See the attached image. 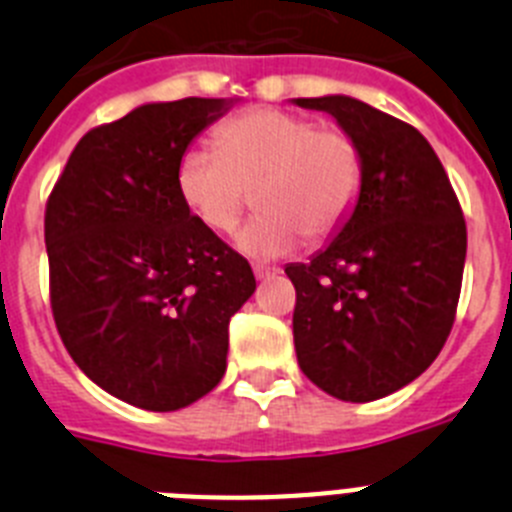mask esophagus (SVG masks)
<instances>
[{
  "label": "esophagus",
  "instance_id": "obj_1",
  "mask_svg": "<svg viewBox=\"0 0 512 512\" xmlns=\"http://www.w3.org/2000/svg\"><path fill=\"white\" fill-rule=\"evenodd\" d=\"M253 274H256V279H271L277 277L279 269H274V266H253Z\"/></svg>",
  "mask_w": 512,
  "mask_h": 512
}]
</instances>
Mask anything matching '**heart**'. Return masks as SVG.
Masks as SVG:
<instances>
[{"instance_id":"obj_1","label":"heart","mask_w":512,"mask_h":512,"mask_svg":"<svg viewBox=\"0 0 512 512\" xmlns=\"http://www.w3.org/2000/svg\"><path fill=\"white\" fill-rule=\"evenodd\" d=\"M215 151L187 148L176 187L205 228L230 233L241 223L251 189L259 215L238 233L256 259H274L302 241L336 233L364 187V156L338 125H315L297 112L248 110L212 133Z\"/></svg>"}]
</instances>
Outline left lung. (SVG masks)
<instances>
[{
  "label": "left lung",
  "instance_id": "left-lung-1",
  "mask_svg": "<svg viewBox=\"0 0 512 512\" xmlns=\"http://www.w3.org/2000/svg\"><path fill=\"white\" fill-rule=\"evenodd\" d=\"M354 135L364 187L341 233L310 264L287 266L297 289V361L346 402L387 397L433 364L459 305L467 223L431 143L408 122L351 97H302Z\"/></svg>",
  "mask_w": 512,
  "mask_h": 512
}]
</instances>
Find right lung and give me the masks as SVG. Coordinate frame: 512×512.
<instances>
[{"label": "right lung", "mask_w": 512, "mask_h": 512, "mask_svg": "<svg viewBox=\"0 0 512 512\" xmlns=\"http://www.w3.org/2000/svg\"><path fill=\"white\" fill-rule=\"evenodd\" d=\"M225 99L143 104L76 143L45 205L58 336L104 392L169 413L215 390L256 279L179 197L176 169Z\"/></svg>", "instance_id": "add662e5"}]
</instances>
